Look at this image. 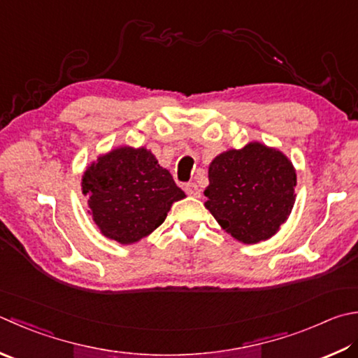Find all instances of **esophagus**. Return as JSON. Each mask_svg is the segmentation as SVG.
I'll list each match as a JSON object with an SVG mask.
<instances>
[{
	"label": "esophagus",
	"mask_w": 358,
	"mask_h": 358,
	"mask_svg": "<svg viewBox=\"0 0 358 358\" xmlns=\"http://www.w3.org/2000/svg\"><path fill=\"white\" fill-rule=\"evenodd\" d=\"M185 193L188 194V196H193V198H199L201 194V190L199 187L194 184V182H190V184L185 185Z\"/></svg>",
	"instance_id": "esophagus-1"
}]
</instances>
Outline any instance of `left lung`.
<instances>
[{
	"instance_id": "1",
	"label": "left lung",
	"mask_w": 358,
	"mask_h": 358,
	"mask_svg": "<svg viewBox=\"0 0 358 358\" xmlns=\"http://www.w3.org/2000/svg\"><path fill=\"white\" fill-rule=\"evenodd\" d=\"M296 170L284 152L260 141L218 154L208 165L204 206L245 245L271 238L293 210Z\"/></svg>"
}]
</instances>
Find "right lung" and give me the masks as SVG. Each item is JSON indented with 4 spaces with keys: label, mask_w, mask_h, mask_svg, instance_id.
<instances>
[{
    "label": "right lung",
    "mask_w": 358,
    "mask_h": 358,
    "mask_svg": "<svg viewBox=\"0 0 358 358\" xmlns=\"http://www.w3.org/2000/svg\"><path fill=\"white\" fill-rule=\"evenodd\" d=\"M83 193L92 220L106 238L132 245L165 221L185 193L146 148L118 146L101 154L84 171Z\"/></svg>",
    "instance_id": "obj_1"
}]
</instances>
